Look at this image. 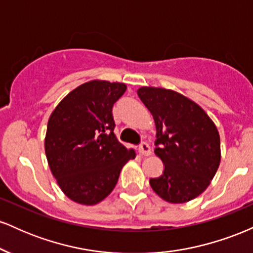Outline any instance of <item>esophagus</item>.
Here are the masks:
<instances>
[{
	"mask_svg": "<svg viewBox=\"0 0 253 253\" xmlns=\"http://www.w3.org/2000/svg\"><path fill=\"white\" fill-rule=\"evenodd\" d=\"M139 152L140 155L143 156H149L151 155V149H150V145L146 143V141H141L140 145H139Z\"/></svg>",
	"mask_w": 253,
	"mask_h": 253,
	"instance_id": "obj_1",
	"label": "esophagus"
}]
</instances>
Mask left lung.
Wrapping results in <instances>:
<instances>
[{"mask_svg":"<svg viewBox=\"0 0 253 253\" xmlns=\"http://www.w3.org/2000/svg\"><path fill=\"white\" fill-rule=\"evenodd\" d=\"M138 96L155 119V153L163 173L150 178L156 194L170 203L195 199L210 185L220 164V136L199 104L173 90L143 86Z\"/></svg>","mask_w":253,"mask_h":253,"instance_id":"left-lung-1","label":"left lung"}]
</instances>
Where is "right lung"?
I'll list each match as a JSON object with an SVG mask.
<instances>
[{"instance_id": "add662e5", "label": "right lung", "mask_w": 253, "mask_h": 253, "mask_svg": "<svg viewBox=\"0 0 253 253\" xmlns=\"http://www.w3.org/2000/svg\"><path fill=\"white\" fill-rule=\"evenodd\" d=\"M124 83L91 81L72 90L52 112L45 138L48 165L60 189L82 205H96L112 193L120 171L135 157L114 134L112 109Z\"/></svg>"}]
</instances>
